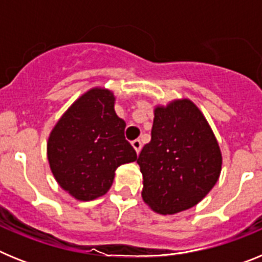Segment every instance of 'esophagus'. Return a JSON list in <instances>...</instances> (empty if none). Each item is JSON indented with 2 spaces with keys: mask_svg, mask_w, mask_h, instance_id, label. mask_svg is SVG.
Masks as SVG:
<instances>
[{
  "mask_svg": "<svg viewBox=\"0 0 262 262\" xmlns=\"http://www.w3.org/2000/svg\"><path fill=\"white\" fill-rule=\"evenodd\" d=\"M131 144H133V147L135 148V151L139 154L140 149H142V142H140L139 139H136V140H133V142H131Z\"/></svg>",
  "mask_w": 262,
  "mask_h": 262,
  "instance_id": "esophagus-1",
  "label": "esophagus"
}]
</instances>
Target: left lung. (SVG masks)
<instances>
[{
    "label": "left lung",
    "instance_id": "8db88e82",
    "mask_svg": "<svg viewBox=\"0 0 262 262\" xmlns=\"http://www.w3.org/2000/svg\"><path fill=\"white\" fill-rule=\"evenodd\" d=\"M143 200L160 214L190 209L216 184L222 155L198 107L189 99L155 110L151 142L138 157Z\"/></svg>",
    "mask_w": 262,
    "mask_h": 262
}]
</instances>
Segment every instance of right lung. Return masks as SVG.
Segmentation results:
<instances>
[{
	"label": "right lung",
	"mask_w": 262,
	"mask_h": 262,
	"mask_svg": "<svg viewBox=\"0 0 262 262\" xmlns=\"http://www.w3.org/2000/svg\"><path fill=\"white\" fill-rule=\"evenodd\" d=\"M124 128L110 90L92 89L80 97L48 139V161L60 186L80 201L107 193L118 166L138 157Z\"/></svg>",
	"instance_id": "1"
}]
</instances>
